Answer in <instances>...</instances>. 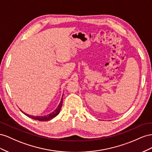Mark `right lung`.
I'll return each mask as SVG.
<instances>
[{
  "label": "right lung",
  "mask_w": 152,
  "mask_h": 152,
  "mask_svg": "<svg viewBox=\"0 0 152 152\" xmlns=\"http://www.w3.org/2000/svg\"><path fill=\"white\" fill-rule=\"evenodd\" d=\"M62 102H63V95H62V97L61 98V100H60V102L59 103V104L58 106V107L56 108V109L50 113V114H48L46 115H44V116H33V115H30L28 114H27L23 112V111H21H21L23 113L24 115H25L26 116H27L28 117H29V118H31L34 120H39V121H42V122H43V121H48V120H50L51 119H53V118H55V116H57L60 113V110H61V107H62Z\"/></svg>",
  "instance_id": "obj_1"
}]
</instances>
